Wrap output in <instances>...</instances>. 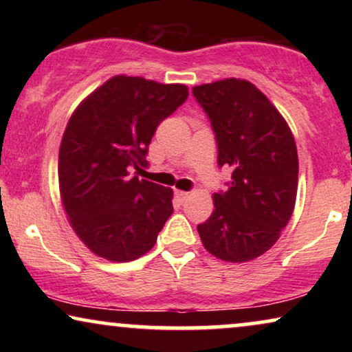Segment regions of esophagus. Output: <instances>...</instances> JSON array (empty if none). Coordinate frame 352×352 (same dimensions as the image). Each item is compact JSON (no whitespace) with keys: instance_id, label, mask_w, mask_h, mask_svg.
<instances>
[{"instance_id":"esophagus-1","label":"esophagus","mask_w":352,"mask_h":352,"mask_svg":"<svg viewBox=\"0 0 352 352\" xmlns=\"http://www.w3.org/2000/svg\"><path fill=\"white\" fill-rule=\"evenodd\" d=\"M175 195L179 201H184L189 199V192H184V190H175Z\"/></svg>"}]
</instances>
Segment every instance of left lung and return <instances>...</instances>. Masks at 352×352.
I'll use <instances>...</instances> for the list:
<instances>
[{
    "mask_svg": "<svg viewBox=\"0 0 352 352\" xmlns=\"http://www.w3.org/2000/svg\"><path fill=\"white\" fill-rule=\"evenodd\" d=\"M192 93L211 120L219 166L232 168L229 189L213 194V213L197 230L213 256L252 261L277 242L295 210V138L271 100L247 80L213 81Z\"/></svg>",
    "mask_w": 352,
    "mask_h": 352,
    "instance_id": "1",
    "label": "left lung"
}]
</instances>
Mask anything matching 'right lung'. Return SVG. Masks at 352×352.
Wrapping results in <instances>:
<instances>
[{
	"instance_id": "add662e5",
	"label": "right lung",
	"mask_w": 352,
	"mask_h": 352,
	"mask_svg": "<svg viewBox=\"0 0 352 352\" xmlns=\"http://www.w3.org/2000/svg\"><path fill=\"white\" fill-rule=\"evenodd\" d=\"M187 96L186 85L117 75L72 113L59 148L60 200L96 256L128 263L155 245L173 213V190L129 170L146 165L157 126Z\"/></svg>"
}]
</instances>
